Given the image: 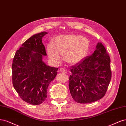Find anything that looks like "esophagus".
<instances>
[{"instance_id":"1","label":"esophagus","mask_w":126,"mask_h":126,"mask_svg":"<svg viewBox=\"0 0 126 126\" xmlns=\"http://www.w3.org/2000/svg\"><path fill=\"white\" fill-rule=\"evenodd\" d=\"M60 72H61V73H66V71L65 70L64 68H60Z\"/></svg>"}]
</instances>
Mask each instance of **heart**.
I'll list each match as a JSON object with an SVG mask.
<instances>
[{"mask_svg":"<svg viewBox=\"0 0 126 126\" xmlns=\"http://www.w3.org/2000/svg\"><path fill=\"white\" fill-rule=\"evenodd\" d=\"M89 40L80 35H59L48 44L47 53L48 58L54 64H59L64 55V60L70 64H75L82 60L90 50Z\"/></svg>","mask_w":126,"mask_h":126,"instance_id":"1","label":"heart"}]
</instances>
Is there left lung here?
Listing matches in <instances>:
<instances>
[{"label":"left lung","instance_id":"8db88e82","mask_svg":"<svg viewBox=\"0 0 126 126\" xmlns=\"http://www.w3.org/2000/svg\"><path fill=\"white\" fill-rule=\"evenodd\" d=\"M110 63L106 48L98 42L91 55L71 67L68 86L76 102L87 104L103 98L111 78Z\"/></svg>","mask_w":126,"mask_h":126}]
</instances>
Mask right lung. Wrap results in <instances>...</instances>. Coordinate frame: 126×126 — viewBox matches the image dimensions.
<instances>
[{"label":"right lung","mask_w":126,"mask_h":126,"mask_svg":"<svg viewBox=\"0 0 126 126\" xmlns=\"http://www.w3.org/2000/svg\"><path fill=\"white\" fill-rule=\"evenodd\" d=\"M47 33L42 32L26 40L16 51L12 64L15 90L23 100L31 105H40L46 99L48 85L58 73V68L43 61L47 53L42 39Z\"/></svg>","instance_id":"right-lung-1"}]
</instances>
